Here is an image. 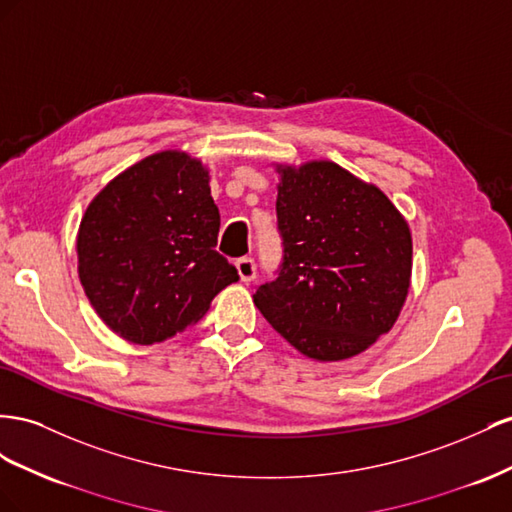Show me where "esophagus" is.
Listing matches in <instances>:
<instances>
[{
	"label": "esophagus",
	"instance_id": "1",
	"mask_svg": "<svg viewBox=\"0 0 512 512\" xmlns=\"http://www.w3.org/2000/svg\"><path fill=\"white\" fill-rule=\"evenodd\" d=\"M236 268H238V274L244 283H251L257 276V264L253 257H240L236 261Z\"/></svg>",
	"mask_w": 512,
	"mask_h": 512
}]
</instances>
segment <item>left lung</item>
<instances>
[{"label":"left lung","instance_id":"1","mask_svg":"<svg viewBox=\"0 0 512 512\" xmlns=\"http://www.w3.org/2000/svg\"><path fill=\"white\" fill-rule=\"evenodd\" d=\"M283 264L255 304L300 354L352 358L397 321L412 276V233L377 186L330 160L276 165Z\"/></svg>","mask_w":512,"mask_h":512}]
</instances>
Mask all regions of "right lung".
<instances>
[{"label":"right lung","instance_id":"right-lung-1","mask_svg":"<svg viewBox=\"0 0 512 512\" xmlns=\"http://www.w3.org/2000/svg\"><path fill=\"white\" fill-rule=\"evenodd\" d=\"M221 214L201 160L165 150L113 178L87 206L79 279L122 339L152 345L182 332L240 276L216 253Z\"/></svg>","mask_w":512,"mask_h":512}]
</instances>
